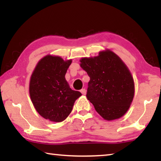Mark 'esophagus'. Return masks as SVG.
Listing matches in <instances>:
<instances>
[{"mask_svg":"<svg viewBox=\"0 0 161 161\" xmlns=\"http://www.w3.org/2000/svg\"><path fill=\"white\" fill-rule=\"evenodd\" d=\"M80 92L82 95H86V89H85V88H82V89H81Z\"/></svg>","mask_w":161,"mask_h":161,"instance_id":"esophagus-1","label":"esophagus"}]
</instances>
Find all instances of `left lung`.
Masks as SVG:
<instances>
[{
    "instance_id": "1",
    "label": "left lung",
    "mask_w": 161,
    "mask_h": 161,
    "mask_svg": "<svg viewBox=\"0 0 161 161\" xmlns=\"http://www.w3.org/2000/svg\"><path fill=\"white\" fill-rule=\"evenodd\" d=\"M80 62L90 77L86 97L95 111L107 120L124 115L134 96V82L120 58L107 50L97 57L82 58Z\"/></svg>"
}]
</instances>
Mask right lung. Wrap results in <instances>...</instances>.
I'll return each instance as SVG.
<instances>
[{
    "label": "right lung",
    "instance_id": "1",
    "mask_svg": "<svg viewBox=\"0 0 161 161\" xmlns=\"http://www.w3.org/2000/svg\"><path fill=\"white\" fill-rule=\"evenodd\" d=\"M72 60L47 55L41 59L30 81V95L36 111L46 119L64 121L72 111L80 92L73 91L65 79Z\"/></svg>",
    "mask_w": 161,
    "mask_h": 161
}]
</instances>
